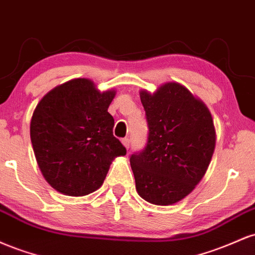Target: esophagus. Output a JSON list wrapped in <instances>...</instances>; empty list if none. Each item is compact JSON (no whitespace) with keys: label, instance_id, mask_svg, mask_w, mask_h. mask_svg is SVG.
I'll use <instances>...</instances> for the list:
<instances>
[{"label":"esophagus","instance_id":"obj_1","mask_svg":"<svg viewBox=\"0 0 255 255\" xmlns=\"http://www.w3.org/2000/svg\"><path fill=\"white\" fill-rule=\"evenodd\" d=\"M122 144L126 146V148H129V144H130V140L128 137H124L122 139Z\"/></svg>","mask_w":255,"mask_h":255}]
</instances>
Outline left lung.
Masks as SVG:
<instances>
[{"label": "left lung", "mask_w": 255, "mask_h": 255, "mask_svg": "<svg viewBox=\"0 0 255 255\" xmlns=\"http://www.w3.org/2000/svg\"><path fill=\"white\" fill-rule=\"evenodd\" d=\"M148 133L141 151L130 156L139 195L171 205L191 193L206 172L216 144L209 109L177 83L156 93L140 92Z\"/></svg>", "instance_id": "8db88e82"}]
</instances>
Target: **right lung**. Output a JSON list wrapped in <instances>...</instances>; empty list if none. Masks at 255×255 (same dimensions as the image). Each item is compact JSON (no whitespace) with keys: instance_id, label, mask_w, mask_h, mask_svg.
<instances>
[{"instance_id":"obj_1","label":"right lung","mask_w":255,"mask_h":255,"mask_svg":"<svg viewBox=\"0 0 255 255\" xmlns=\"http://www.w3.org/2000/svg\"><path fill=\"white\" fill-rule=\"evenodd\" d=\"M114 91L101 93L92 81L74 79L51 90L31 120V141L38 165L56 191L81 197L97 191L111 160L127 150L114 136L108 108Z\"/></svg>"}]
</instances>
